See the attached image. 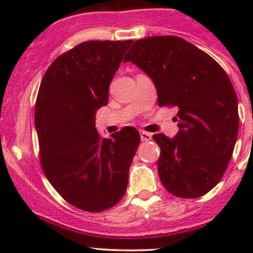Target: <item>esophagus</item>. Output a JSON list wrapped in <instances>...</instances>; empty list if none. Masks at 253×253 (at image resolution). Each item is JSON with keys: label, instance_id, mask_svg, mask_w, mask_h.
Instances as JSON below:
<instances>
[{"label": "esophagus", "instance_id": "esophagus-1", "mask_svg": "<svg viewBox=\"0 0 253 253\" xmlns=\"http://www.w3.org/2000/svg\"><path fill=\"white\" fill-rule=\"evenodd\" d=\"M139 134H141L142 142H149L150 139H152V133H148V132L145 131H141L139 132Z\"/></svg>", "mask_w": 253, "mask_h": 253}]
</instances>
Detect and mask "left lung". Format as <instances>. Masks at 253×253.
Returning a JSON list of instances; mask_svg holds the SVG:
<instances>
[{"label":"left lung","instance_id":"1","mask_svg":"<svg viewBox=\"0 0 253 253\" xmlns=\"http://www.w3.org/2000/svg\"><path fill=\"white\" fill-rule=\"evenodd\" d=\"M124 62L153 79L158 105L177 108L176 137L153 136L163 186L180 198L206 195L223 177L239 132L236 93L226 72L205 51L169 35L137 40Z\"/></svg>","mask_w":253,"mask_h":253}]
</instances>
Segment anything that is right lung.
I'll list each match as a JSON object with an SVG mask.
<instances>
[{
    "instance_id": "obj_1",
    "label": "right lung",
    "mask_w": 253,
    "mask_h": 253,
    "mask_svg": "<svg viewBox=\"0 0 253 253\" xmlns=\"http://www.w3.org/2000/svg\"><path fill=\"white\" fill-rule=\"evenodd\" d=\"M133 40H91L58 56L47 68L35 103L40 164L58 195L99 213L120 202L128 182L138 131L124 127L100 138L95 114L109 103V86Z\"/></svg>"
}]
</instances>
